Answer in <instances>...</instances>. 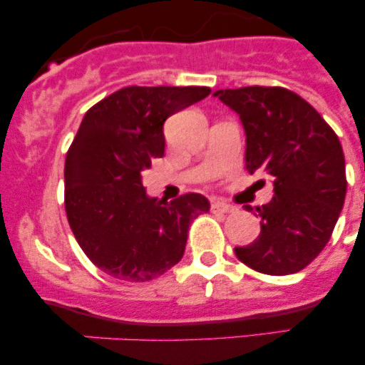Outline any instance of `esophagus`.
Instances as JSON below:
<instances>
[{"mask_svg":"<svg viewBox=\"0 0 365 365\" xmlns=\"http://www.w3.org/2000/svg\"><path fill=\"white\" fill-rule=\"evenodd\" d=\"M211 211L212 212H233L235 211V207L233 206H230V204H226V202H223V200H212L211 202Z\"/></svg>","mask_w":365,"mask_h":365,"instance_id":"34e87169","label":"esophagus"}]
</instances>
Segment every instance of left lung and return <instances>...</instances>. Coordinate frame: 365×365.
<instances>
[{
    "label": "left lung",
    "instance_id": "obj_1",
    "mask_svg": "<svg viewBox=\"0 0 365 365\" xmlns=\"http://www.w3.org/2000/svg\"><path fill=\"white\" fill-rule=\"evenodd\" d=\"M215 96L240 116L247 170L262 171L274 187L271 202L255 207L261 233L250 245L235 247L237 257L264 274L299 273L329 242L345 202L338 135L311 104L284 87L221 89Z\"/></svg>",
    "mask_w": 365,
    "mask_h": 365
}]
</instances>
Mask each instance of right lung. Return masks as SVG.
Listing matches in <instances>:
<instances>
[{
  "mask_svg": "<svg viewBox=\"0 0 365 365\" xmlns=\"http://www.w3.org/2000/svg\"><path fill=\"white\" fill-rule=\"evenodd\" d=\"M209 94V87L130 86L83 116L66 153L65 211L83 254L113 278L165 274L185 252L188 226L209 211L200 194L166 202L142 185V171L165 154L166 118Z\"/></svg>",
  "mask_w": 365,
  "mask_h": 365,
  "instance_id": "add662e5",
  "label": "right lung"
}]
</instances>
